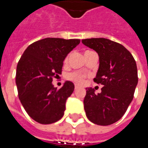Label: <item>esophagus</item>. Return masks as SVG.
Instances as JSON below:
<instances>
[{"label":"esophagus","mask_w":148,"mask_h":148,"mask_svg":"<svg viewBox=\"0 0 148 148\" xmlns=\"http://www.w3.org/2000/svg\"><path fill=\"white\" fill-rule=\"evenodd\" d=\"M74 89L77 90V89H78V86H74Z\"/></svg>","instance_id":"1"}]
</instances>
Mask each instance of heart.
<instances>
[{"mask_svg":"<svg viewBox=\"0 0 148 148\" xmlns=\"http://www.w3.org/2000/svg\"><path fill=\"white\" fill-rule=\"evenodd\" d=\"M90 51H86V52ZM68 59H69V55H67L66 58H65L64 62H67ZM87 77V75L84 73H81V72H71L70 74H68L67 78L69 80L74 82V83L77 84V85H82L84 83L85 79Z\"/></svg>","mask_w":148,"mask_h":148,"instance_id":"obj_1","label":"heart"}]
</instances>
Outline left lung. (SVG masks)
Returning a JSON list of instances; mask_svg holds the SVG:
<instances>
[{
    "mask_svg": "<svg viewBox=\"0 0 148 148\" xmlns=\"http://www.w3.org/2000/svg\"><path fill=\"white\" fill-rule=\"evenodd\" d=\"M84 45L99 55V69L93 82L101 84V93L86 89L84 109L87 118L97 125H110L121 119L133 99L138 83L136 62L129 51L110 39H82Z\"/></svg>",
    "mask_w": 148,
    "mask_h": 148,
    "instance_id": "1",
    "label": "left lung"
}]
</instances>
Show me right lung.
Segmentation results:
<instances>
[{"instance_id":"1","label":"right lung","mask_w":148,"mask_h":148,"mask_svg":"<svg viewBox=\"0 0 148 148\" xmlns=\"http://www.w3.org/2000/svg\"><path fill=\"white\" fill-rule=\"evenodd\" d=\"M80 39L45 38L27 47L19 60L16 83L18 96L29 116L42 124H53L64 115L66 101L74 86L66 82L61 89L53 86L62 74L63 60Z\"/></svg>"}]
</instances>
